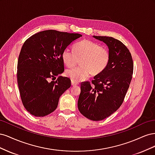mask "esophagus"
Segmentation results:
<instances>
[{
  "instance_id": "34e87169",
  "label": "esophagus",
  "mask_w": 155,
  "mask_h": 155,
  "mask_svg": "<svg viewBox=\"0 0 155 155\" xmlns=\"http://www.w3.org/2000/svg\"><path fill=\"white\" fill-rule=\"evenodd\" d=\"M71 84H72V86H75V85H78V83L72 80V81H71Z\"/></svg>"
}]
</instances>
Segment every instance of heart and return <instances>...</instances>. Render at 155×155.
<instances>
[{"mask_svg": "<svg viewBox=\"0 0 155 155\" xmlns=\"http://www.w3.org/2000/svg\"><path fill=\"white\" fill-rule=\"evenodd\" d=\"M63 63L68 67L77 64L80 60L81 66L66 70L65 74L72 81H79L92 74H99L109 64L110 53L107 48L95 42L83 40L74 46L73 50L68 48L62 52Z\"/></svg>", "mask_w": 155, "mask_h": 155, "instance_id": "obj_1", "label": "heart"}]
</instances>
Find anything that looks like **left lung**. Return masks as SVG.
I'll return each mask as SVG.
<instances>
[{"instance_id": "8db88e82", "label": "left lung", "mask_w": 155, "mask_h": 155, "mask_svg": "<svg viewBox=\"0 0 155 155\" xmlns=\"http://www.w3.org/2000/svg\"><path fill=\"white\" fill-rule=\"evenodd\" d=\"M107 45L110 60L107 67L94 77L92 84H81L78 101L79 112L89 120L100 121L113 114L122 104L133 73V61L129 50L111 37L93 36Z\"/></svg>"}]
</instances>
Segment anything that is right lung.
I'll list each match as a JSON object with an SVG mask.
<instances>
[{
	"mask_svg": "<svg viewBox=\"0 0 155 155\" xmlns=\"http://www.w3.org/2000/svg\"><path fill=\"white\" fill-rule=\"evenodd\" d=\"M82 35L54 30L33 35L23 44L17 63V83L28 112L43 117L54 112L60 96L71 86L64 72L63 51ZM52 78L53 81H50Z\"/></svg>",
	"mask_w": 155,
	"mask_h": 155,
	"instance_id": "obj_1",
	"label": "right lung"
}]
</instances>
